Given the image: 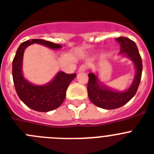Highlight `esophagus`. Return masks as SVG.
I'll return each instance as SVG.
<instances>
[{
    "label": "esophagus",
    "mask_w": 154,
    "mask_h": 154,
    "mask_svg": "<svg viewBox=\"0 0 154 154\" xmlns=\"http://www.w3.org/2000/svg\"><path fill=\"white\" fill-rule=\"evenodd\" d=\"M88 66L86 65H81V66L79 67V69H78V73H82V72H85V71L87 70Z\"/></svg>",
    "instance_id": "34e87169"
}]
</instances>
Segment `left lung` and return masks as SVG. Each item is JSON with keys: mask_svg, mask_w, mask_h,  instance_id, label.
<instances>
[{"mask_svg": "<svg viewBox=\"0 0 154 154\" xmlns=\"http://www.w3.org/2000/svg\"><path fill=\"white\" fill-rule=\"evenodd\" d=\"M115 40L121 46L119 55H123L131 59L134 64L135 74L127 89L118 91L103 83L99 78L97 72L88 73V95L89 99L93 104L105 109H117L132 99L139 88L143 71L142 59L135 42L125 37H118Z\"/></svg>", "mask_w": 154, "mask_h": 154, "instance_id": "1", "label": "left lung"}]
</instances>
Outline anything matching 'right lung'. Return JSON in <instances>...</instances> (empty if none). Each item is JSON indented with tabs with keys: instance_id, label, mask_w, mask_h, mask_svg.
Segmentation results:
<instances>
[{
	"instance_id": "add662e5",
	"label": "right lung",
	"mask_w": 154,
	"mask_h": 154,
	"mask_svg": "<svg viewBox=\"0 0 154 154\" xmlns=\"http://www.w3.org/2000/svg\"><path fill=\"white\" fill-rule=\"evenodd\" d=\"M33 44H39L51 49L62 48L58 44L45 40H28L19 45L12 62V77L19 99L30 109L38 112H48L61 106L66 97L67 88L77 74H67L63 71L45 85H35L24 77L23 72V55L26 48Z\"/></svg>"
}]
</instances>
